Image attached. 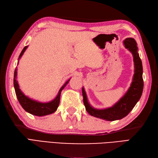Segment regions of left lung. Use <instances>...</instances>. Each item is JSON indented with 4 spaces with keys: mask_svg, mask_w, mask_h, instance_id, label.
Wrapping results in <instances>:
<instances>
[{
    "mask_svg": "<svg viewBox=\"0 0 158 158\" xmlns=\"http://www.w3.org/2000/svg\"><path fill=\"white\" fill-rule=\"evenodd\" d=\"M126 48L128 49L133 54L135 62V71L132 84L128 91L119 101L110 108L97 110L92 108L87 100L85 90L82 88V94L83 97V103L88 113L94 117H98L106 121H115L121 119L126 117L135 107L137 102L140 98L143 89V66L142 62L138 53V48L135 40L132 38H127L123 41Z\"/></svg>",
    "mask_w": 158,
    "mask_h": 158,
    "instance_id": "8db88e82",
    "label": "left lung"
}]
</instances>
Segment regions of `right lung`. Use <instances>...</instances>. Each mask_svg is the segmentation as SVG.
<instances>
[{
	"instance_id": "add662e5",
	"label": "right lung",
	"mask_w": 158,
	"mask_h": 158,
	"mask_svg": "<svg viewBox=\"0 0 158 158\" xmlns=\"http://www.w3.org/2000/svg\"><path fill=\"white\" fill-rule=\"evenodd\" d=\"M28 47L26 46L23 49L21 53L19 56V58H21V56L23 55V52H25ZM16 76H17V69H15L14 72V79H13V84H14V88L16 94V96L18 99V101L20 105L22 106V108L24 109L26 111L32 114V115H36V116H43L49 115V114L54 113L58 109L60 104V94H61L62 90L64 88L66 85L67 83H69L70 79L68 80L64 85L61 88H60V91L58 92V94L56 98L52 100V101L48 102V103H41L38 102L35 100H32L23 94L21 92V90L19 88V85L18 83V81L16 80Z\"/></svg>"
}]
</instances>
